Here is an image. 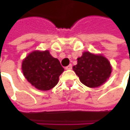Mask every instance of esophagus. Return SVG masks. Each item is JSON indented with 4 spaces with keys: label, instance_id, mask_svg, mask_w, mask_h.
I'll return each mask as SVG.
<instances>
[{
    "label": "esophagus",
    "instance_id": "obj_1",
    "mask_svg": "<svg viewBox=\"0 0 130 130\" xmlns=\"http://www.w3.org/2000/svg\"><path fill=\"white\" fill-rule=\"evenodd\" d=\"M72 68V65L71 64H70L69 65H68L67 67H65V69L66 70H71Z\"/></svg>",
    "mask_w": 130,
    "mask_h": 130
}]
</instances>
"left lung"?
Segmentation results:
<instances>
[{
    "instance_id": "left-lung-1",
    "label": "left lung",
    "mask_w": 130,
    "mask_h": 130,
    "mask_svg": "<svg viewBox=\"0 0 130 130\" xmlns=\"http://www.w3.org/2000/svg\"><path fill=\"white\" fill-rule=\"evenodd\" d=\"M72 68L80 82L90 88L102 86L110 77L112 71V66L106 57L90 52H84L77 58V64Z\"/></svg>"
}]
</instances>
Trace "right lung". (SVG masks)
Masks as SVG:
<instances>
[{
	"label": "right lung",
	"instance_id": "add662e5",
	"mask_svg": "<svg viewBox=\"0 0 130 130\" xmlns=\"http://www.w3.org/2000/svg\"><path fill=\"white\" fill-rule=\"evenodd\" d=\"M22 71L27 80L42 91L53 89L64 71L58 59L53 57L49 50H35L22 61Z\"/></svg>",
	"mask_w": 130,
	"mask_h": 130
}]
</instances>
